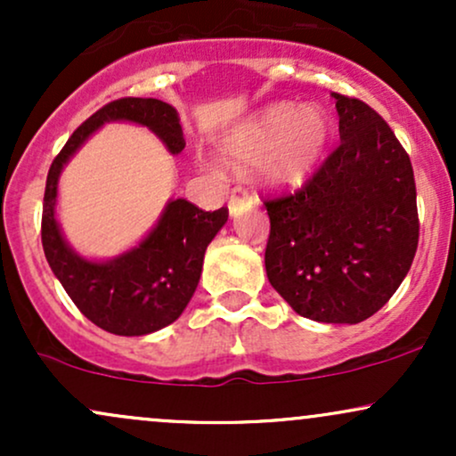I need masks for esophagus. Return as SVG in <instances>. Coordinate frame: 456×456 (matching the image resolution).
Here are the masks:
<instances>
[{
	"label": "esophagus",
	"mask_w": 456,
	"mask_h": 456,
	"mask_svg": "<svg viewBox=\"0 0 456 456\" xmlns=\"http://www.w3.org/2000/svg\"><path fill=\"white\" fill-rule=\"evenodd\" d=\"M250 203H253V197H250L248 192H244V191L233 192V195L229 197V214H232V216H235V214L242 212L244 208H248Z\"/></svg>",
	"instance_id": "34e87169"
}]
</instances>
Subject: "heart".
Listing matches in <instances>:
<instances>
[{"mask_svg":"<svg viewBox=\"0 0 456 456\" xmlns=\"http://www.w3.org/2000/svg\"><path fill=\"white\" fill-rule=\"evenodd\" d=\"M330 119L317 107L279 102L227 130L218 143L224 165L255 162V175L274 191L302 186L330 141Z\"/></svg>","mask_w":456,"mask_h":456,"instance_id":"obj_1","label":"heart"}]
</instances>
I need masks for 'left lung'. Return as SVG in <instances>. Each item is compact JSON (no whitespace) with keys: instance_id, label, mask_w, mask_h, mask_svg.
Segmentation results:
<instances>
[{"instance_id":"8db88e82","label":"left lung","mask_w":456,"mask_h":456,"mask_svg":"<svg viewBox=\"0 0 456 456\" xmlns=\"http://www.w3.org/2000/svg\"><path fill=\"white\" fill-rule=\"evenodd\" d=\"M337 101L341 145L300 191L268 197L270 285L297 315L360 323L399 289L418 248L411 160L378 111Z\"/></svg>"}]
</instances>
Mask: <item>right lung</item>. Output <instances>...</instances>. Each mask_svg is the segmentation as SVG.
Returning a JSON list of instances; mask_svg holds the SVG:
<instances>
[{"label":"right lung","instance_id":"obj_1","mask_svg":"<svg viewBox=\"0 0 456 456\" xmlns=\"http://www.w3.org/2000/svg\"><path fill=\"white\" fill-rule=\"evenodd\" d=\"M148 126L171 154L186 141L171 104L156 98H119L78 126L51 162L43 203V248L53 274L78 311L98 328L119 337H143L182 315L199 285L203 255L227 223L229 210H199L186 199L167 203L160 221L139 246L109 261H90L68 246L55 221L57 180L70 156L104 122Z\"/></svg>","mask_w":456,"mask_h":456}]
</instances>
